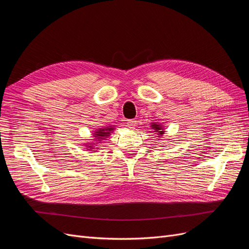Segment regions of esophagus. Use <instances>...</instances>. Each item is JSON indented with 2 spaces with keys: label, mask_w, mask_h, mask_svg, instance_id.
Segmentation results:
<instances>
[{
  "label": "esophagus",
  "mask_w": 249,
  "mask_h": 249,
  "mask_svg": "<svg viewBox=\"0 0 249 249\" xmlns=\"http://www.w3.org/2000/svg\"><path fill=\"white\" fill-rule=\"evenodd\" d=\"M126 125H127V127H130V129H135V127H136V125H137L136 119L126 120Z\"/></svg>",
  "instance_id": "esophagus-1"
}]
</instances>
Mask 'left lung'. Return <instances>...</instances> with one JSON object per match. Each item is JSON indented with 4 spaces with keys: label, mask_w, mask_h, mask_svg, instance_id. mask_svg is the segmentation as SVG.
Masks as SVG:
<instances>
[{
    "label": "left lung",
    "mask_w": 249,
    "mask_h": 249,
    "mask_svg": "<svg viewBox=\"0 0 249 249\" xmlns=\"http://www.w3.org/2000/svg\"><path fill=\"white\" fill-rule=\"evenodd\" d=\"M153 127L157 132H159V134H161V135L163 134L162 131H159V130H161V126H159V124H153Z\"/></svg>",
    "instance_id": "obj_1"
}]
</instances>
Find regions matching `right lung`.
Instances as JSON below:
<instances>
[{
	"instance_id": "add662e5",
	"label": "right lung",
	"mask_w": 249,
	"mask_h": 249,
	"mask_svg": "<svg viewBox=\"0 0 249 249\" xmlns=\"http://www.w3.org/2000/svg\"><path fill=\"white\" fill-rule=\"evenodd\" d=\"M113 129V127H108V129H101L99 130V132H96V136H99V138H102V137H107L110 135V131Z\"/></svg>"
}]
</instances>
